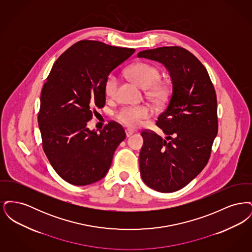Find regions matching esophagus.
Here are the masks:
<instances>
[{"label":"esophagus","instance_id":"esophagus-1","mask_svg":"<svg viewBox=\"0 0 252 252\" xmlns=\"http://www.w3.org/2000/svg\"><path fill=\"white\" fill-rule=\"evenodd\" d=\"M133 133H134V130H132V129H130V128H127V129H126V137H130Z\"/></svg>","mask_w":252,"mask_h":252}]
</instances>
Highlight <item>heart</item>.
<instances>
[{
	"instance_id": "1",
	"label": "heart",
	"mask_w": 252,
	"mask_h": 252,
	"mask_svg": "<svg viewBox=\"0 0 252 252\" xmlns=\"http://www.w3.org/2000/svg\"><path fill=\"white\" fill-rule=\"evenodd\" d=\"M127 73L134 82L146 90V95L155 101H161L167 94L166 85L159 83L161 72L156 66L148 63H137L127 69ZM119 78L114 72L107 76L104 85L105 94L108 97H113L117 93ZM152 111L147 106H126L119 109L116 118L125 126L137 127L143 124L144 119L151 116Z\"/></svg>"
}]
</instances>
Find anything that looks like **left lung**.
<instances>
[{"label":"left lung","instance_id":"obj_1","mask_svg":"<svg viewBox=\"0 0 252 252\" xmlns=\"http://www.w3.org/2000/svg\"><path fill=\"white\" fill-rule=\"evenodd\" d=\"M137 57L163 64L173 85L167 108L157 121L166 137L141 133V176L155 191L176 192L191 182L210 158L218 130L216 91L203 64L186 49L159 47Z\"/></svg>","mask_w":252,"mask_h":252}]
</instances>
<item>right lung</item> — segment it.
I'll list each match as a JSON object with an SVG mask.
<instances>
[{"instance_id":"add662e5","label":"right lung","mask_w":252,"mask_h":252,"mask_svg":"<svg viewBox=\"0 0 252 252\" xmlns=\"http://www.w3.org/2000/svg\"><path fill=\"white\" fill-rule=\"evenodd\" d=\"M134 52L96 40L78 41L54 63L43 85L37 118L43 150L55 171L72 185L102 180L126 139L116 122L99 132L87 125L93 109L105 106L107 76Z\"/></svg>"}]
</instances>
